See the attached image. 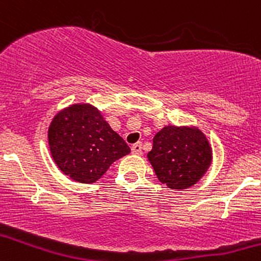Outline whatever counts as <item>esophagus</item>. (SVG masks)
Listing matches in <instances>:
<instances>
[{
    "instance_id": "obj_1",
    "label": "esophagus",
    "mask_w": 261,
    "mask_h": 261,
    "mask_svg": "<svg viewBox=\"0 0 261 261\" xmlns=\"http://www.w3.org/2000/svg\"><path fill=\"white\" fill-rule=\"evenodd\" d=\"M131 151H133L134 154H136V155H141V154H143V145H141V143L134 144V145L131 146Z\"/></svg>"
}]
</instances>
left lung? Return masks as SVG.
<instances>
[{"instance_id":"8db88e82","label":"left lung","mask_w":261,"mask_h":261,"mask_svg":"<svg viewBox=\"0 0 261 261\" xmlns=\"http://www.w3.org/2000/svg\"><path fill=\"white\" fill-rule=\"evenodd\" d=\"M148 159L162 184L184 190L196 184L208 171L212 148L199 128L166 126L153 138Z\"/></svg>"}]
</instances>
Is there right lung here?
<instances>
[{
    "instance_id": "right-lung-1",
    "label": "right lung",
    "mask_w": 261,
    "mask_h": 261,
    "mask_svg": "<svg viewBox=\"0 0 261 261\" xmlns=\"http://www.w3.org/2000/svg\"><path fill=\"white\" fill-rule=\"evenodd\" d=\"M50 154L70 178L92 184L130 148L90 105H74L55 116L48 128Z\"/></svg>"
}]
</instances>
